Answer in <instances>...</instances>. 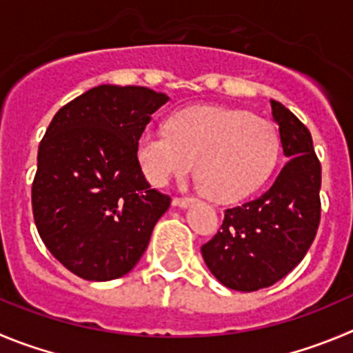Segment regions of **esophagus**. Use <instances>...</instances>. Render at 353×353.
I'll return each instance as SVG.
<instances>
[{
  "mask_svg": "<svg viewBox=\"0 0 353 353\" xmlns=\"http://www.w3.org/2000/svg\"><path fill=\"white\" fill-rule=\"evenodd\" d=\"M172 203L174 205H177V207H188L190 205V203H193V199H188V196H176V199L172 200Z\"/></svg>",
  "mask_w": 353,
  "mask_h": 353,
  "instance_id": "34e87169",
  "label": "esophagus"
}]
</instances>
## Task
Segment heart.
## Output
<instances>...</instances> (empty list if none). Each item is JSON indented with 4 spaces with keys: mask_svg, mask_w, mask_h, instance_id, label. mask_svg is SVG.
<instances>
[{
    "mask_svg": "<svg viewBox=\"0 0 353 353\" xmlns=\"http://www.w3.org/2000/svg\"><path fill=\"white\" fill-rule=\"evenodd\" d=\"M137 161L154 186L192 172L196 186L223 203L239 202L272 176L281 136L272 121L235 108L195 106L177 111L169 128H148L137 139Z\"/></svg>",
    "mask_w": 353,
    "mask_h": 353,
    "instance_id": "heart-1",
    "label": "heart"
}]
</instances>
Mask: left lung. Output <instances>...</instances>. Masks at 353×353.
Masks as SVG:
<instances>
[{"instance_id":"obj_1","label":"left lung","mask_w":353,"mask_h":353,"mask_svg":"<svg viewBox=\"0 0 353 353\" xmlns=\"http://www.w3.org/2000/svg\"><path fill=\"white\" fill-rule=\"evenodd\" d=\"M270 104L289 161L268 192L226 209L221 230L202 245L210 273L242 292L284 279L305 258L321 223V161L310 130L284 104Z\"/></svg>"}]
</instances>
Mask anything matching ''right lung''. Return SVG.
<instances>
[{"mask_svg": "<svg viewBox=\"0 0 353 353\" xmlns=\"http://www.w3.org/2000/svg\"><path fill=\"white\" fill-rule=\"evenodd\" d=\"M169 101L146 87L99 85L55 113L38 150L32 216L43 243L85 281L130 272L170 196L150 186L137 139Z\"/></svg>", "mask_w": 353, "mask_h": 353, "instance_id": "obj_1", "label": "right lung"}]
</instances>
